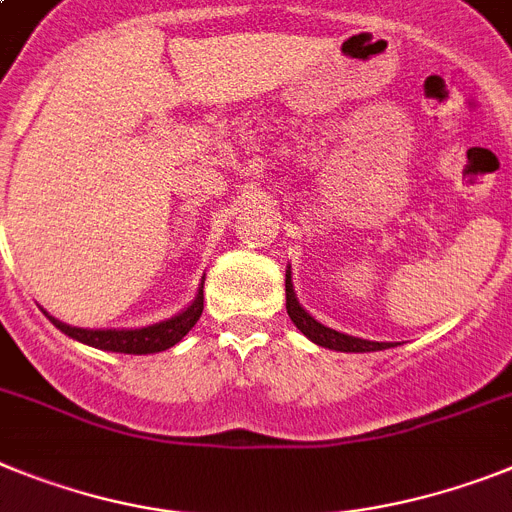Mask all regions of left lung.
<instances>
[{
    "label": "left lung",
    "instance_id": "1",
    "mask_svg": "<svg viewBox=\"0 0 512 512\" xmlns=\"http://www.w3.org/2000/svg\"><path fill=\"white\" fill-rule=\"evenodd\" d=\"M286 309H289V317L294 320V325L302 330L309 341H315L317 346H325V349L336 351H382L390 349V343H377V341H364V338L346 336V333H338V330H330L325 325L309 317L302 309V304L296 302L294 286H291V270H286Z\"/></svg>",
    "mask_w": 512,
    "mask_h": 512
}]
</instances>
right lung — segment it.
<instances>
[{"label":"right lung","instance_id":"add662e5","mask_svg":"<svg viewBox=\"0 0 512 512\" xmlns=\"http://www.w3.org/2000/svg\"><path fill=\"white\" fill-rule=\"evenodd\" d=\"M203 315V286L197 291L195 302L184 309L182 315L171 317V320L156 322V325H148V328L137 330H85V328H70L64 322L49 317L54 325H57L62 333H67L75 341H83L88 346H96L103 351H119V354H156V351L171 349L174 343L182 341L195 322Z\"/></svg>","mask_w":512,"mask_h":512}]
</instances>
